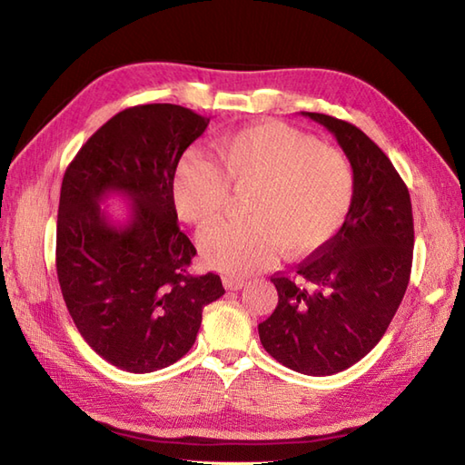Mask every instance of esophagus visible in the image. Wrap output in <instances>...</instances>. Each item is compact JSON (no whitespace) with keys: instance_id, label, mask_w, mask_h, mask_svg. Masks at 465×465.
<instances>
[{"instance_id":"34e87169","label":"esophagus","mask_w":465,"mask_h":465,"mask_svg":"<svg viewBox=\"0 0 465 465\" xmlns=\"http://www.w3.org/2000/svg\"><path fill=\"white\" fill-rule=\"evenodd\" d=\"M245 283H248V282H245L243 278H238V275H225V278H223L225 290H232V292H235V290H242Z\"/></svg>"}]
</instances>
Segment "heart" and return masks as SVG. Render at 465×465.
I'll return each mask as SVG.
<instances>
[{
	"label": "heart",
	"mask_w": 465,
	"mask_h": 465,
	"mask_svg": "<svg viewBox=\"0 0 465 465\" xmlns=\"http://www.w3.org/2000/svg\"><path fill=\"white\" fill-rule=\"evenodd\" d=\"M224 170L187 153L173 173V203L185 222L207 227L225 212L232 188L248 195L243 223H222L202 233L200 252L213 270L250 273L280 250L302 260L322 252L351 212L355 173L343 152L292 125L268 122L243 127L217 143Z\"/></svg>",
	"instance_id": "1"
}]
</instances>
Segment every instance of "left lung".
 Returning a JSON list of instances; mask_svg holds the SVG:
<instances>
[{
    "label": "left lung",
    "mask_w": 465,
    "mask_h": 465,
    "mask_svg": "<svg viewBox=\"0 0 465 465\" xmlns=\"http://www.w3.org/2000/svg\"><path fill=\"white\" fill-rule=\"evenodd\" d=\"M330 130L355 173L351 212L293 275L273 273L278 305L258 325L272 358L305 375H331L368 355L408 290L413 215L408 185L360 127L302 112Z\"/></svg>",
    "instance_id": "left-lung-1"
}]
</instances>
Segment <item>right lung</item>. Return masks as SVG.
I'll return each mask as SVG.
<instances>
[{"instance_id": "1", "label": "right lung", "mask_w": 465, "mask_h": 465, "mask_svg": "<svg viewBox=\"0 0 465 465\" xmlns=\"http://www.w3.org/2000/svg\"><path fill=\"white\" fill-rule=\"evenodd\" d=\"M210 120L182 105H134L104 124L67 165L57 210L55 268L87 345L132 373L167 368L192 350L220 275L187 272L197 253L177 225L173 173ZM107 193L133 202L114 226Z\"/></svg>"}]
</instances>
